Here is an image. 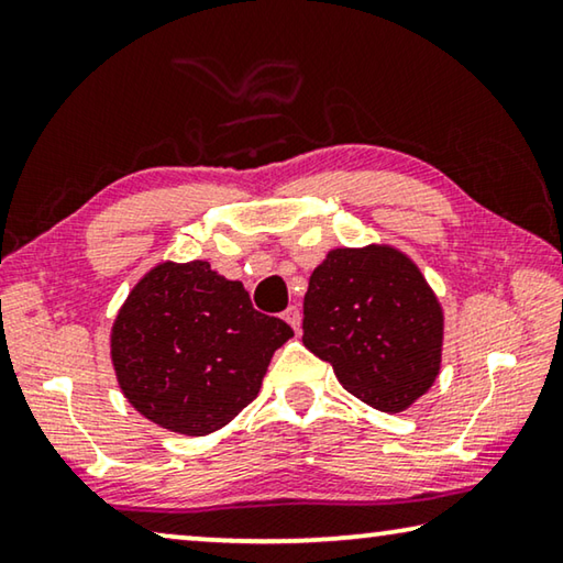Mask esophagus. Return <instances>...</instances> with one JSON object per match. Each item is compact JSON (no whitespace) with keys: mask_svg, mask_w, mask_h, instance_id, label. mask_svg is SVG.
<instances>
[{"mask_svg":"<svg viewBox=\"0 0 563 563\" xmlns=\"http://www.w3.org/2000/svg\"><path fill=\"white\" fill-rule=\"evenodd\" d=\"M283 320H285V323H288V325L298 333V330H300V320H302L300 308H298V306H290V308L285 310V313H283Z\"/></svg>","mask_w":563,"mask_h":563,"instance_id":"1","label":"esophagus"}]
</instances>
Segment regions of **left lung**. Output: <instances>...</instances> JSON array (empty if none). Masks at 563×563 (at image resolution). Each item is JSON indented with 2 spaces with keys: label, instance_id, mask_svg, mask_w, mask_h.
I'll return each mask as SVG.
<instances>
[{
  "label": "left lung",
  "instance_id": "left-lung-1",
  "mask_svg": "<svg viewBox=\"0 0 563 563\" xmlns=\"http://www.w3.org/2000/svg\"><path fill=\"white\" fill-rule=\"evenodd\" d=\"M302 343L333 365L347 394L400 413L439 376L443 310L400 250L335 247L310 275Z\"/></svg>",
  "mask_w": 563,
  "mask_h": 563
}]
</instances>
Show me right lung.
<instances>
[{"mask_svg":"<svg viewBox=\"0 0 563 563\" xmlns=\"http://www.w3.org/2000/svg\"><path fill=\"white\" fill-rule=\"evenodd\" d=\"M290 335L285 320L257 313L240 280L205 261H167L130 290L110 353L124 398L147 421L208 435L257 396Z\"/></svg>","mask_w":563,"mask_h":563,"instance_id":"add662e5","label":"right lung"}]
</instances>
